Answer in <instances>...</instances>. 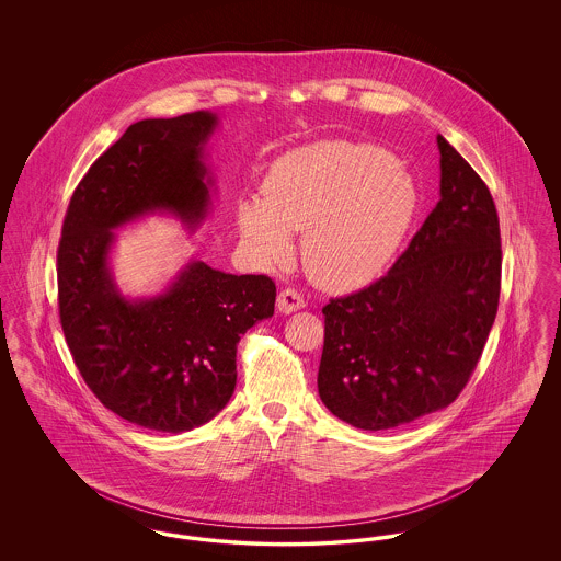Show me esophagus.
I'll return each instance as SVG.
<instances>
[{
    "instance_id": "obj_1",
    "label": "esophagus",
    "mask_w": 561,
    "mask_h": 561,
    "mask_svg": "<svg viewBox=\"0 0 561 561\" xmlns=\"http://www.w3.org/2000/svg\"><path fill=\"white\" fill-rule=\"evenodd\" d=\"M302 307H305V298L296 293V290H293V288H286V290H282L279 296H277V309L282 313H286V316L302 309Z\"/></svg>"
}]
</instances>
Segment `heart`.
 I'll return each instance as SVG.
<instances>
[{"label":"heart","instance_id":"1","mask_svg":"<svg viewBox=\"0 0 561 561\" xmlns=\"http://www.w3.org/2000/svg\"><path fill=\"white\" fill-rule=\"evenodd\" d=\"M419 191L389 151L313 142L273 161L261 197L241 199L238 225L265 265L286 263L302 233V265L325 288L359 286L389 265L414 218Z\"/></svg>","mask_w":561,"mask_h":561}]
</instances>
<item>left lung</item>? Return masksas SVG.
I'll list each match as a JSON object with an SVG mask.
<instances>
[{
  "mask_svg": "<svg viewBox=\"0 0 561 561\" xmlns=\"http://www.w3.org/2000/svg\"><path fill=\"white\" fill-rule=\"evenodd\" d=\"M437 149L439 202L408 250L385 277L321 309V401L364 431L450 405L496 318L503 252L494 199L442 134Z\"/></svg>",
  "mask_w": 561,
  "mask_h": 561,
  "instance_id": "left-lung-1",
  "label": "left lung"
}]
</instances>
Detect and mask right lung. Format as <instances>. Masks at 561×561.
<instances>
[{
    "label": "right lung",
    "instance_id": "right-lung-1",
    "mask_svg": "<svg viewBox=\"0 0 561 561\" xmlns=\"http://www.w3.org/2000/svg\"><path fill=\"white\" fill-rule=\"evenodd\" d=\"M216 126L210 111L136 122L90 165L62 222L58 311L73 362L105 408L151 431L213 421L236 391L241 334L275 309L267 275L188 261L163 293L128 298L108 267L115 229L168 213L195 231L206 218Z\"/></svg>",
    "mask_w": 561,
    "mask_h": 561
}]
</instances>
